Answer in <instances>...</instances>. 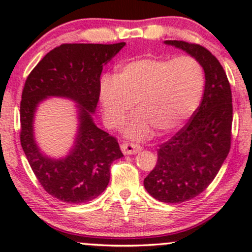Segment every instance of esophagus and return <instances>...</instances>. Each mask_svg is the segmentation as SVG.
<instances>
[{"instance_id": "1", "label": "esophagus", "mask_w": 252, "mask_h": 252, "mask_svg": "<svg viewBox=\"0 0 252 252\" xmlns=\"http://www.w3.org/2000/svg\"><path fill=\"white\" fill-rule=\"evenodd\" d=\"M121 149H122L124 155H134L141 152V147L132 143H122L121 144Z\"/></svg>"}]
</instances>
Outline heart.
Returning a JSON list of instances; mask_svg holds the SVG:
<instances>
[{
	"mask_svg": "<svg viewBox=\"0 0 252 252\" xmlns=\"http://www.w3.org/2000/svg\"><path fill=\"white\" fill-rule=\"evenodd\" d=\"M204 86V70L195 58L143 57L120 65L116 77H102L98 92L109 128H118L135 103L137 114L124 134L144 140L153 129L167 135L181 128L198 109Z\"/></svg>",
	"mask_w": 252,
	"mask_h": 252,
	"instance_id": "obj_1",
	"label": "heart"
}]
</instances>
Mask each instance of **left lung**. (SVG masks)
Masks as SVG:
<instances>
[{
    "label": "left lung",
    "instance_id": "left-lung-1",
    "mask_svg": "<svg viewBox=\"0 0 252 252\" xmlns=\"http://www.w3.org/2000/svg\"><path fill=\"white\" fill-rule=\"evenodd\" d=\"M164 43L195 58L205 72L201 104L189 122L161 144L158 163L143 181L156 200L179 204L207 189L230 152L232 94L224 68L210 51L178 40Z\"/></svg>",
    "mask_w": 252,
    "mask_h": 252
}]
</instances>
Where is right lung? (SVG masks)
Listing matches in <instances>:
<instances>
[{
    "label": "right lung",
    "instance_id": "right-lung-1",
    "mask_svg": "<svg viewBox=\"0 0 252 252\" xmlns=\"http://www.w3.org/2000/svg\"><path fill=\"white\" fill-rule=\"evenodd\" d=\"M126 42L63 43L48 52L31 72L20 105L21 146L34 174L48 194L68 204L94 200L105 190L110 166L123 156L117 140L94 121L103 66ZM51 96L77 103L78 129L74 146L63 158L43 155L33 135L38 104Z\"/></svg>",
    "mask_w": 252,
    "mask_h": 252
}]
</instances>
